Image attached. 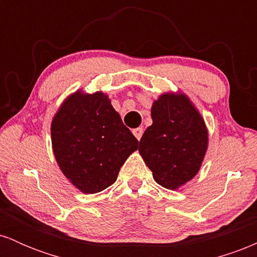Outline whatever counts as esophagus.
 I'll list each match as a JSON object with an SVG mask.
<instances>
[{
    "instance_id": "34e87169",
    "label": "esophagus",
    "mask_w": 257,
    "mask_h": 257,
    "mask_svg": "<svg viewBox=\"0 0 257 257\" xmlns=\"http://www.w3.org/2000/svg\"><path fill=\"white\" fill-rule=\"evenodd\" d=\"M143 133H144V129L143 128H135L133 129V134H134V137L138 139V140H140L141 137H143Z\"/></svg>"
}]
</instances>
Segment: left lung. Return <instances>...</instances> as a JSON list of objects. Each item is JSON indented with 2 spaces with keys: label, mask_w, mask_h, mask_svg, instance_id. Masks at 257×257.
I'll return each mask as SVG.
<instances>
[{
  "label": "left lung",
  "mask_w": 257,
  "mask_h": 257,
  "mask_svg": "<svg viewBox=\"0 0 257 257\" xmlns=\"http://www.w3.org/2000/svg\"><path fill=\"white\" fill-rule=\"evenodd\" d=\"M152 125L144 133L139 152L155 181L169 190L192 180L208 149L204 119L187 95L164 93L153 101Z\"/></svg>",
  "instance_id": "left-lung-1"
}]
</instances>
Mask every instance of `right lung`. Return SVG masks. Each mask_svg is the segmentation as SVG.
<instances>
[{
	"mask_svg": "<svg viewBox=\"0 0 257 257\" xmlns=\"http://www.w3.org/2000/svg\"><path fill=\"white\" fill-rule=\"evenodd\" d=\"M52 145L61 172L85 194L98 193L117 180L139 141L101 91L77 90L52 120Z\"/></svg>",
	"mask_w": 257,
	"mask_h": 257,
	"instance_id": "obj_1",
	"label": "right lung"
}]
</instances>
